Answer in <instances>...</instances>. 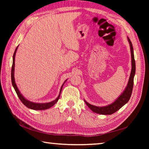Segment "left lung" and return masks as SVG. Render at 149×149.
<instances>
[{
	"label": "left lung",
	"mask_w": 149,
	"mask_h": 149,
	"mask_svg": "<svg viewBox=\"0 0 149 149\" xmlns=\"http://www.w3.org/2000/svg\"><path fill=\"white\" fill-rule=\"evenodd\" d=\"M127 40L129 43V46H130V50H131V72L130 76L128 81V83L127 84V86L125 87L124 90L123 92L111 104H109L107 106H93L92 104H90L88 103L87 101L84 100L85 103L88 107L93 112L96 113L100 115H111L114 113L116 112L117 111L119 110L122 107L125 105V104L128 102L132 94V88H133V84H134V77L135 75V72H136V65H135V60H134V51H133V47H132V43L131 42L130 39L127 37Z\"/></svg>",
	"instance_id": "1"
}]
</instances>
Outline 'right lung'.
<instances>
[{
  "instance_id": "obj_1",
  "label": "right lung",
  "mask_w": 149,
  "mask_h": 149,
  "mask_svg": "<svg viewBox=\"0 0 149 149\" xmlns=\"http://www.w3.org/2000/svg\"><path fill=\"white\" fill-rule=\"evenodd\" d=\"M18 46L17 47V48H16V49L15 50V52H14V54H13V65H12V68H11V83H12L14 89L16 91V93H17L18 97H19V99H20V100L22 101V102L27 107H28V108L31 109H34V110H45V109H47L50 108V107L53 106L58 101V100L59 99V97H60V95H61V90H62L63 85H64L66 81H67V79L65 80L64 83H63V84H62L61 89H60L59 95L58 96V97H57L55 100L51 101V102H46V103H38V102H32V101H30L28 99H26V98L24 97L23 95L21 93L20 90H19V89L17 86V84H16L15 79V56H16V53H17V50L18 49Z\"/></svg>"
}]
</instances>
